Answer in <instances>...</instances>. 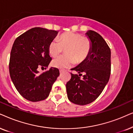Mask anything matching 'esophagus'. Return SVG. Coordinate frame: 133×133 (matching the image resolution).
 I'll return each mask as SVG.
<instances>
[{"label": "esophagus", "instance_id": "1", "mask_svg": "<svg viewBox=\"0 0 133 133\" xmlns=\"http://www.w3.org/2000/svg\"><path fill=\"white\" fill-rule=\"evenodd\" d=\"M59 73H60V75H61L62 73H63V71H62V70H59Z\"/></svg>", "mask_w": 133, "mask_h": 133}]
</instances>
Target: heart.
I'll return each instance as SVG.
<instances>
[{"label": "heart", "instance_id": "1", "mask_svg": "<svg viewBox=\"0 0 133 133\" xmlns=\"http://www.w3.org/2000/svg\"><path fill=\"white\" fill-rule=\"evenodd\" d=\"M59 41L54 40L49 46V54L52 57H56L65 49L66 55L59 56L52 62L54 68L64 69L70 68L76 62L81 63L89 55L91 50V42L86 37H82L78 33L66 32L62 34Z\"/></svg>", "mask_w": 133, "mask_h": 133}]
</instances>
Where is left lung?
I'll list each match as a JSON object with an SVG mask.
<instances>
[{
  "mask_svg": "<svg viewBox=\"0 0 133 133\" xmlns=\"http://www.w3.org/2000/svg\"><path fill=\"white\" fill-rule=\"evenodd\" d=\"M91 42L89 55L82 63L72 69L84 74L82 79L78 75L71 74L66 84L68 97L70 102L79 105H86L94 102L108 82L111 74V50L98 33L88 30L85 33Z\"/></svg>",
  "mask_w": 133,
  "mask_h": 133,
  "instance_id": "obj_1",
  "label": "left lung"
}]
</instances>
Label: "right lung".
<instances>
[{"label":"right lung","mask_w":133,"mask_h":133,"mask_svg":"<svg viewBox=\"0 0 133 133\" xmlns=\"http://www.w3.org/2000/svg\"><path fill=\"white\" fill-rule=\"evenodd\" d=\"M58 33L35 27L14 42L9 64L10 77L17 91L28 101L35 102L47 98L59 75L56 68H52L42 74L38 71L40 68L46 69L50 63L49 46Z\"/></svg>","instance_id":"right-lung-1"}]
</instances>
